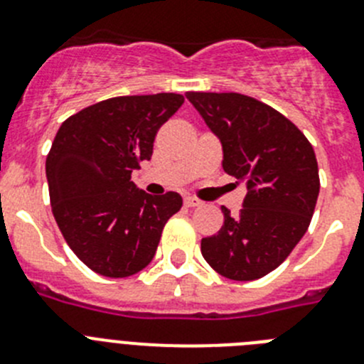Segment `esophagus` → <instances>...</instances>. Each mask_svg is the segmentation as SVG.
Returning <instances> with one entry per match:
<instances>
[{
	"label": "esophagus",
	"instance_id": "esophagus-1",
	"mask_svg": "<svg viewBox=\"0 0 364 364\" xmlns=\"http://www.w3.org/2000/svg\"><path fill=\"white\" fill-rule=\"evenodd\" d=\"M202 202H200L198 198H193V196H186L184 198V205L186 208H196V205H200Z\"/></svg>",
	"mask_w": 364,
	"mask_h": 364
}]
</instances>
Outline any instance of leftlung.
I'll use <instances>...</instances> for the list:
<instances>
[{
	"instance_id": "1",
	"label": "left lung",
	"mask_w": 364,
	"mask_h": 364,
	"mask_svg": "<svg viewBox=\"0 0 364 364\" xmlns=\"http://www.w3.org/2000/svg\"><path fill=\"white\" fill-rule=\"evenodd\" d=\"M222 142L223 171L245 182L243 208L202 238L205 262L236 282L263 278L282 265L311 225L319 195L312 144L285 115L242 93L188 92Z\"/></svg>"
}]
</instances>
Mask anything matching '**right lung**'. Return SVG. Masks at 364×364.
<instances>
[{"instance_id":"add662e5","label":"right lung","mask_w":364,"mask_h":364,"mask_svg":"<svg viewBox=\"0 0 364 364\" xmlns=\"http://www.w3.org/2000/svg\"><path fill=\"white\" fill-rule=\"evenodd\" d=\"M182 102L178 93L106 99L68 117L53 139L46 156L53 218L93 272L126 278L142 271L166 222L182 208L178 193L153 196L132 182Z\"/></svg>"}]
</instances>
